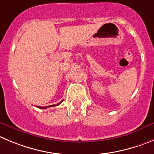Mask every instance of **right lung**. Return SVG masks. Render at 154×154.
<instances>
[{
	"label": "right lung",
	"instance_id": "add662e5",
	"mask_svg": "<svg viewBox=\"0 0 154 154\" xmlns=\"http://www.w3.org/2000/svg\"><path fill=\"white\" fill-rule=\"evenodd\" d=\"M63 101V100L62 101H61V102H60V103H58L57 104L51 105V106H43V107H41V106H38V108H40V109H46V108H48V107H51V106H58V105H60V103H62Z\"/></svg>",
	"mask_w": 154,
	"mask_h": 154
}]
</instances>
